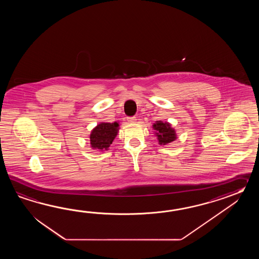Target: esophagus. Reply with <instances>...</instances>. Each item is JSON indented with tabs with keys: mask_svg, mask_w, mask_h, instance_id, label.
<instances>
[{
	"mask_svg": "<svg viewBox=\"0 0 259 259\" xmlns=\"http://www.w3.org/2000/svg\"><path fill=\"white\" fill-rule=\"evenodd\" d=\"M136 117L135 116H128L127 117V121L130 122V123H133V122H136Z\"/></svg>",
	"mask_w": 259,
	"mask_h": 259,
	"instance_id": "esophagus-1",
	"label": "esophagus"
}]
</instances>
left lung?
<instances>
[{"label":"left lung","instance_id":"left-lung-1","mask_svg":"<svg viewBox=\"0 0 259 259\" xmlns=\"http://www.w3.org/2000/svg\"><path fill=\"white\" fill-rule=\"evenodd\" d=\"M154 128L157 132L156 136L158 137L160 144L165 145L166 143L175 141L176 133L168 123L157 121L154 124Z\"/></svg>","mask_w":259,"mask_h":259}]
</instances>
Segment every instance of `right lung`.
Here are the masks:
<instances>
[{"label": "right lung", "instance_id": "add662e5", "mask_svg": "<svg viewBox=\"0 0 259 259\" xmlns=\"http://www.w3.org/2000/svg\"><path fill=\"white\" fill-rule=\"evenodd\" d=\"M117 127L118 124L116 122L101 123L97 125L90 136L92 147L99 150H107L117 134Z\"/></svg>", "mask_w": 259, "mask_h": 259}]
</instances>
